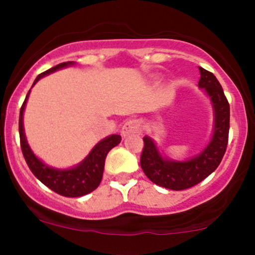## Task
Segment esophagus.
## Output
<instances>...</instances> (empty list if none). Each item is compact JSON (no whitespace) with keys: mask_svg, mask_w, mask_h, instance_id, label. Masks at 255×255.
I'll list each match as a JSON object with an SVG mask.
<instances>
[{"mask_svg":"<svg viewBox=\"0 0 255 255\" xmlns=\"http://www.w3.org/2000/svg\"><path fill=\"white\" fill-rule=\"evenodd\" d=\"M141 131V126L137 120H128L127 122H125L124 127H122V135L124 136H129L134 135Z\"/></svg>","mask_w":255,"mask_h":255,"instance_id":"obj_1","label":"esophagus"}]
</instances>
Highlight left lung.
Here are the masks:
<instances>
[{
	"mask_svg": "<svg viewBox=\"0 0 255 255\" xmlns=\"http://www.w3.org/2000/svg\"><path fill=\"white\" fill-rule=\"evenodd\" d=\"M200 80L198 86L210 98L213 110V129L209 144L197 156L187 160H175L162 156L156 142L144 136L140 165L153 183L172 191L191 188L205 180L217 169L223 158L229 135L230 108L223 89L212 73L199 67Z\"/></svg>",
	"mask_w": 255,
	"mask_h": 255,
	"instance_id": "left-lung-1",
	"label": "left lung"
}]
</instances>
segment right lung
<instances>
[{"label": "right lung", "instance_id": "right-lung-1", "mask_svg": "<svg viewBox=\"0 0 255 255\" xmlns=\"http://www.w3.org/2000/svg\"><path fill=\"white\" fill-rule=\"evenodd\" d=\"M69 66H74V62L73 61H68V62L60 63L57 66L48 69V71L38 75L33 85H32V87L38 83L39 79L44 78L45 75H49L50 73H54L58 71V69L66 68V67ZM30 92L31 90L26 95L25 102L22 103L21 109H20L19 116L20 145H21L22 154H24L25 160L27 163L30 170L33 172L34 176L40 182L45 184L46 187H49L51 191L56 192L57 194L63 195V197L75 198L93 192L99 186L102 177H103L107 154L109 153L111 148L115 147V146H118L121 142V136L119 134H113V135L102 139L98 144L95 145V147L85 157L84 160H81L79 164L72 166V168L57 169L49 166L33 153V151L31 150L25 135L24 111Z\"/></svg>", "mask_w": 255, "mask_h": 255}]
</instances>
